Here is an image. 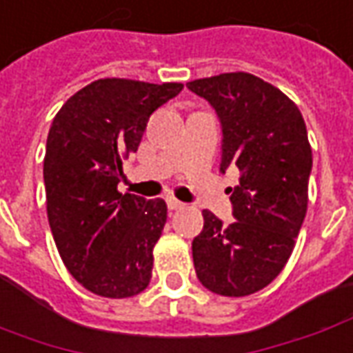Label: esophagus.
Instances as JSON below:
<instances>
[{"label":"esophagus","instance_id":"obj_1","mask_svg":"<svg viewBox=\"0 0 353 353\" xmlns=\"http://www.w3.org/2000/svg\"><path fill=\"white\" fill-rule=\"evenodd\" d=\"M166 203H168V208H170V210L183 208V203H181V201H177L176 196H166Z\"/></svg>","mask_w":353,"mask_h":353}]
</instances>
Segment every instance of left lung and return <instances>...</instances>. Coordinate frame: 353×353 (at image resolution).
Segmentation results:
<instances>
[{
	"label": "left lung",
	"mask_w": 353,
	"mask_h": 353,
	"mask_svg": "<svg viewBox=\"0 0 353 353\" xmlns=\"http://www.w3.org/2000/svg\"><path fill=\"white\" fill-rule=\"evenodd\" d=\"M187 88L220 119V172L239 170V183L228 187L234 220L203 210L205 226L193 239L196 278L220 296H249L280 274L307 212L305 121L282 90L249 73L196 79Z\"/></svg>",
	"instance_id": "left-lung-1"
}]
</instances>
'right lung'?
I'll return each mask as SVG.
<instances>
[{"label":"right lung","instance_id":"1","mask_svg":"<svg viewBox=\"0 0 353 353\" xmlns=\"http://www.w3.org/2000/svg\"><path fill=\"white\" fill-rule=\"evenodd\" d=\"M181 83L98 79L73 94L48 133V222L67 270L102 297L141 294L152 276V249L168 208L162 199L121 195V160L137 152L150 114Z\"/></svg>","mask_w":353,"mask_h":353}]
</instances>
